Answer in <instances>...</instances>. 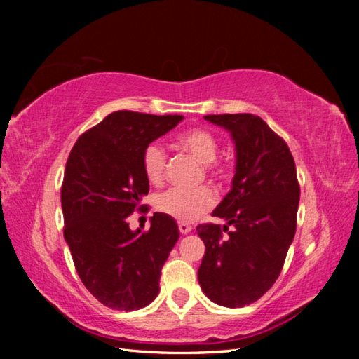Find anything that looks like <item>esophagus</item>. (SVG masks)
Listing matches in <instances>:
<instances>
[{
	"label": "esophagus",
	"mask_w": 359,
	"mask_h": 359,
	"mask_svg": "<svg viewBox=\"0 0 359 359\" xmlns=\"http://www.w3.org/2000/svg\"><path fill=\"white\" fill-rule=\"evenodd\" d=\"M191 224H188V223H184V222H179V231L182 234H188V233H191Z\"/></svg>",
	"instance_id": "34e87169"
}]
</instances>
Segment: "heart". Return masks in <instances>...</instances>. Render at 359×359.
<instances>
[{
    "label": "heart",
    "instance_id": "heart-1",
    "mask_svg": "<svg viewBox=\"0 0 359 359\" xmlns=\"http://www.w3.org/2000/svg\"><path fill=\"white\" fill-rule=\"evenodd\" d=\"M177 147L196 158L204 166L212 165L218 155V141L209 130L193 128L177 137ZM142 169L151 185H160L166 174V154L158 144H150L144 150ZM215 204V194L208 187L196 190L171 188L156 198V209L175 220L190 223L198 220Z\"/></svg>",
    "mask_w": 359,
    "mask_h": 359
}]
</instances>
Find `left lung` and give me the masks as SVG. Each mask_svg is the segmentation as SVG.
Masks as SVG:
<instances>
[{"label": "left lung", "instance_id": "obj_1", "mask_svg": "<svg viewBox=\"0 0 359 359\" xmlns=\"http://www.w3.org/2000/svg\"><path fill=\"white\" fill-rule=\"evenodd\" d=\"M204 118L229 133L236 166L229 193L212 212L226 223L223 228H196L205 245L198 280L212 302L244 307L276 283L294 239L299 205L296 166L287 142L257 115ZM222 229L229 231L226 240L221 239Z\"/></svg>", "mask_w": 359, "mask_h": 359}]
</instances>
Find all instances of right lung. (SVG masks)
Listing matches in <instances>:
<instances>
[{
    "label": "right lung",
    "mask_w": 359,
    "mask_h": 359,
    "mask_svg": "<svg viewBox=\"0 0 359 359\" xmlns=\"http://www.w3.org/2000/svg\"><path fill=\"white\" fill-rule=\"evenodd\" d=\"M182 115L117 111L77 139L65 169V241L90 293L115 311H139L160 293L161 267L179 241L172 217L155 212L150 229L126 222L149 193L144 150Z\"/></svg>",
    "instance_id": "1"
}]
</instances>
